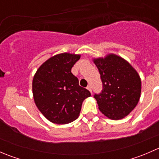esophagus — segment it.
I'll return each instance as SVG.
<instances>
[{
    "label": "esophagus",
    "mask_w": 159,
    "mask_h": 159,
    "mask_svg": "<svg viewBox=\"0 0 159 159\" xmlns=\"http://www.w3.org/2000/svg\"><path fill=\"white\" fill-rule=\"evenodd\" d=\"M87 89L89 90V91H90V92L91 93V85H89V86H88V87H87Z\"/></svg>",
    "instance_id": "1"
}]
</instances>
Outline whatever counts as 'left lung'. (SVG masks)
<instances>
[{"label":"left lung","instance_id":"8db88e82","mask_svg":"<svg viewBox=\"0 0 159 159\" xmlns=\"http://www.w3.org/2000/svg\"><path fill=\"white\" fill-rule=\"evenodd\" d=\"M92 60L103 84L102 93L94 94L99 110L110 119H122L140 99L142 82L139 73L125 59L112 53Z\"/></svg>","mask_w":159,"mask_h":159}]
</instances>
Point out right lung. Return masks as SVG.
Here are the masks:
<instances>
[{
  "instance_id": "right-lung-1",
  "label": "right lung",
  "mask_w": 159,
  "mask_h": 159,
  "mask_svg": "<svg viewBox=\"0 0 159 159\" xmlns=\"http://www.w3.org/2000/svg\"><path fill=\"white\" fill-rule=\"evenodd\" d=\"M81 54L61 53L52 56L37 70L32 81L34 103L40 111L54 124L72 122L79 116L84 100L91 96L79 86L71 68Z\"/></svg>"
}]
</instances>
